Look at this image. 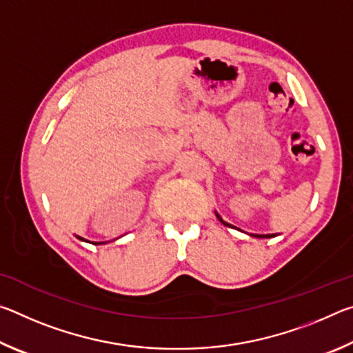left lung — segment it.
I'll list each match as a JSON object with an SVG mask.
<instances>
[{
  "label": "left lung",
  "instance_id": "left-lung-1",
  "mask_svg": "<svg viewBox=\"0 0 353 353\" xmlns=\"http://www.w3.org/2000/svg\"><path fill=\"white\" fill-rule=\"evenodd\" d=\"M216 218L221 221V223H223L224 225H229V227H234V225H232V224H229V223H225V221H223V218H221L219 216V214L216 213ZM252 236H256V238H272L274 235H270V234H268V235H255V234H252Z\"/></svg>",
  "mask_w": 353,
  "mask_h": 353
}]
</instances>
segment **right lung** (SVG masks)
Wrapping results in <instances>:
<instances>
[{"label": "right lung", "instance_id": "obj_1", "mask_svg": "<svg viewBox=\"0 0 353 353\" xmlns=\"http://www.w3.org/2000/svg\"><path fill=\"white\" fill-rule=\"evenodd\" d=\"M79 238V240H82V241H87V240H83V238H81V236H77ZM93 244H103V243H93Z\"/></svg>", "mask_w": 353, "mask_h": 353}]
</instances>
